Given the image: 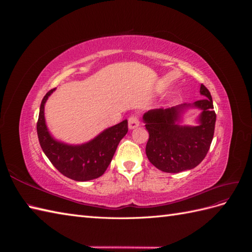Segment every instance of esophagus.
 Here are the masks:
<instances>
[{"label": "esophagus", "instance_id": "34e87169", "mask_svg": "<svg viewBox=\"0 0 252 252\" xmlns=\"http://www.w3.org/2000/svg\"><path fill=\"white\" fill-rule=\"evenodd\" d=\"M140 125V120L138 114H132V116L129 117L128 119V126L130 129H133Z\"/></svg>", "mask_w": 252, "mask_h": 252}]
</instances>
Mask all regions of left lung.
<instances>
[{
	"label": "left lung",
	"instance_id": "left-lung-1",
	"mask_svg": "<svg viewBox=\"0 0 252 252\" xmlns=\"http://www.w3.org/2000/svg\"><path fill=\"white\" fill-rule=\"evenodd\" d=\"M200 93L206 97L193 104L203 110L199 126L177 125L181 111L188 107L186 104L154 109L144 114L145 126L149 132L146 156L158 169L169 173L192 169L207 155L215 133L217 114L209 90L203 84Z\"/></svg>",
	"mask_w": 252,
	"mask_h": 252
}]
</instances>
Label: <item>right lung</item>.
<instances>
[{
    "label": "right lung",
    "mask_w": 252,
    "mask_h": 252,
    "mask_svg": "<svg viewBox=\"0 0 252 252\" xmlns=\"http://www.w3.org/2000/svg\"><path fill=\"white\" fill-rule=\"evenodd\" d=\"M53 90L43 97L36 123L37 138L44 154L61 173L71 180L84 182L101 177L128 131L127 120L106 129L89 143L79 146L60 143L50 136L44 118V104Z\"/></svg>",
    "instance_id": "obj_1"
}]
</instances>
